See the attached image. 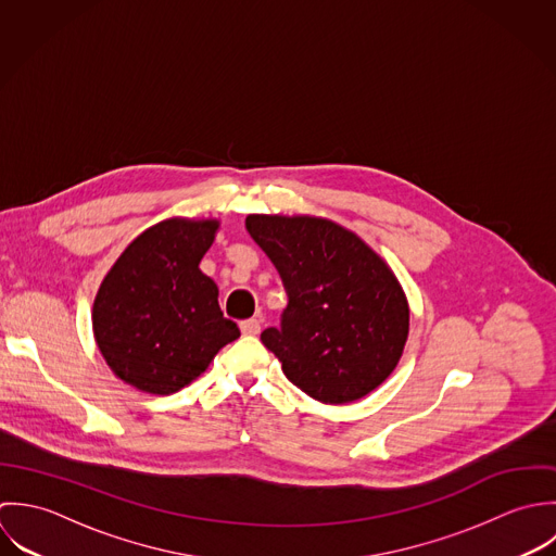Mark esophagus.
<instances>
[{
  "mask_svg": "<svg viewBox=\"0 0 556 556\" xmlns=\"http://www.w3.org/2000/svg\"><path fill=\"white\" fill-rule=\"evenodd\" d=\"M260 329H262V325H260L257 318H249V320L240 323V331L244 334H257Z\"/></svg>",
  "mask_w": 556,
  "mask_h": 556,
  "instance_id": "1",
  "label": "esophagus"
}]
</instances>
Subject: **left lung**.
<instances>
[{
  "label": "left lung",
  "instance_id": "8db88e82",
  "mask_svg": "<svg viewBox=\"0 0 556 556\" xmlns=\"http://www.w3.org/2000/svg\"><path fill=\"white\" fill-rule=\"evenodd\" d=\"M244 225L288 292L281 327L262 333L286 378L323 404L378 389L400 363L410 320L387 262L329 219L249 215Z\"/></svg>",
  "mask_w": 556,
  "mask_h": 556
}]
</instances>
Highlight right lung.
<instances>
[{
    "label": "right lung",
    "instance_id": "1",
    "mask_svg": "<svg viewBox=\"0 0 556 556\" xmlns=\"http://www.w3.org/2000/svg\"><path fill=\"white\" fill-rule=\"evenodd\" d=\"M217 219H165L141 231L105 275L92 329L113 374L126 384L169 395L206 371L238 339L223 318L217 283L200 270Z\"/></svg>",
    "mask_w": 556,
    "mask_h": 556
}]
</instances>
